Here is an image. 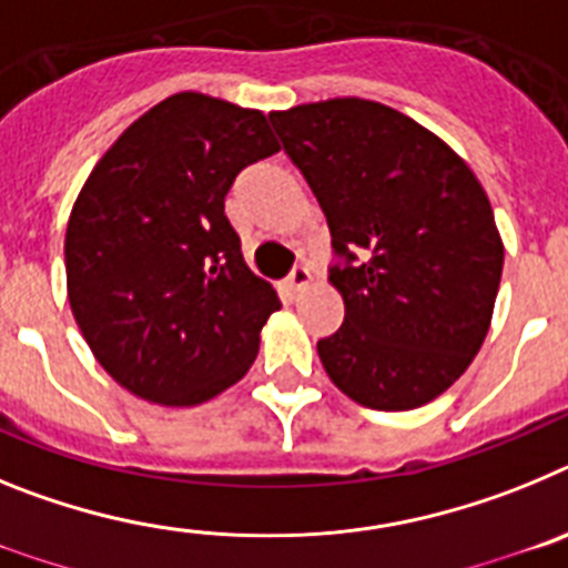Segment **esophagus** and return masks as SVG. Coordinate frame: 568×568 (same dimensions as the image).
I'll return each mask as SVG.
<instances>
[{
  "instance_id": "1",
  "label": "esophagus",
  "mask_w": 568,
  "mask_h": 568,
  "mask_svg": "<svg viewBox=\"0 0 568 568\" xmlns=\"http://www.w3.org/2000/svg\"><path fill=\"white\" fill-rule=\"evenodd\" d=\"M310 284V267L307 264H295L293 273L287 275V287L293 290V293H298V290H304Z\"/></svg>"
}]
</instances>
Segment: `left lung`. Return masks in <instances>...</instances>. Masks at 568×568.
<instances>
[{"mask_svg":"<svg viewBox=\"0 0 568 568\" xmlns=\"http://www.w3.org/2000/svg\"><path fill=\"white\" fill-rule=\"evenodd\" d=\"M333 235L344 324L321 364L384 413L438 398L478 355L500 287L489 199L460 155L409 115L366 99L270 113Z\"/></svg>","mask_w":568,"mask_h":568,"instance_id":"1","label":"left lung"}]
</instances>
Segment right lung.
Instances as JSON below:
<instances>
[{
    "label": "right lung",
    "mask_w": 568,
    "mask_h": 568,
    "mask_svg": "<svg viewBox=\"0 0 568 568\" xmlns=\"http://www.w3.org/2000/svg\"><path fill=\"white\" fill-rule=\"evenodd\" d=\"M273 153L264 113L175 93L84 182L64 235L70 310L99 364L139 398L202 404L258 355L281 301L244 264L224 195Z\"/></svg>",
    "instance_id": "add662e5"
}]
</instances>
